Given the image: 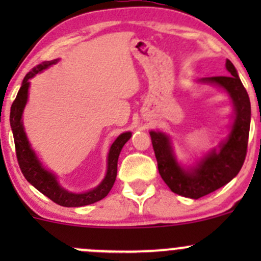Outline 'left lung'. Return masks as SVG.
Segmentation results:
<instances>
[{
  "label": "left lung",
  "mask_w": 261,
  "mask_h": 261,
  "mask_svg": "<svg viewBox=\"0 0 261 261\" xmlns=\"http://www.w3.org/2000/svg\"><path fill=\"white\" fill-rule=\"evenodd\" d=\"M227 77H208L204 83L221 86L230 94L235 106V120L226 141L220 145V151L210 152L197 167L186 170L177 163L170 140L165 134L150 131L152 149L158 162V169L170 191L179 196L198 199L227 184L238 175L243 167L249 141L251 106L249 94L239 78L230 60H226Z\"/></svg>",
  "instance_id": "left-lung-1"
}]
</instances>
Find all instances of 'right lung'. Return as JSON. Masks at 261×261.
<instances>
[{"instance_id":"obj_1","label":"right lung","mask_w":261,"mask_h":261,"mask_svg":"<svg viewBox=\"0 0 261 261\" xmlns=\"http://www.w3.org/2000/svg\"><path fill=\"white\" fill-rule=\"evenodd\" d=\"M57 62V59L51 60V62H44L43 64H39L35 68H33V70L25 75L20 91H18L16 98H15L14 103L11 106L10 125H11L12 134H14L15 149H16L18 165H20V169L22 172L23 177L26 178V180L30 184H33L44 196H46L53 202L59 204V206L82 207L101 201L111 191L112 186H114L116 180V175H117L118 155H120L121 149H122L123 145L131 138V133L121 134L116 139L111 147H110L106 177L101 181L99 186H97L92 191L86 192V193H72V192H68L64 188H62L59 183H58L55 175L41 167L35 152L30 147L25 131H23L22 121H21V116H22V111L25 109L26 101H28V92L29 86H30L29 80L33 78L35 74H38L43 69H46L50 65L55 64Z\"/></svg>"}]
</instances>
